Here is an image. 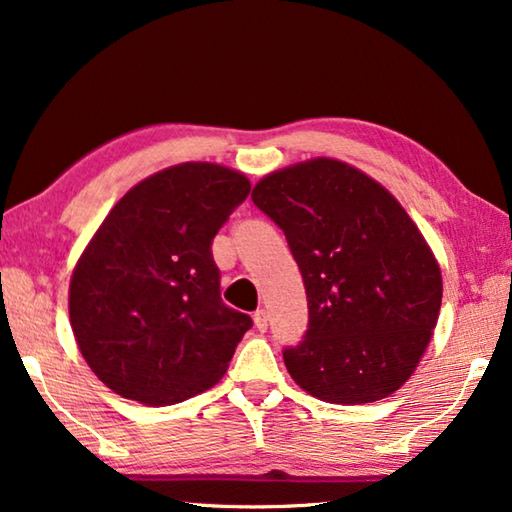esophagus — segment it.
<instances>
[{"instance_id": "esophagus-1", "label": "esophagus", "mask_w": 512, "mask_h": 512, "mask_svg": "<svg viewBox=\"0 0 512 512\" xmlns=\"http://www.w3.org/2000/svg\"><path fill=\"white\" fill-rule=\"evenodd\" d=\"M253 320H255V327L259 329V332H266L268 327V316H266V309H257L253 314Z\"/></svg>"}]
</instances>
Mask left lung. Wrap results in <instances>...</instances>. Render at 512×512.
<instances>
[{
	"mask_svg": "<svg viewBox=\"0 0 512 512\" xmlns=\"http://www.w3.org/2000/svg\"><path fill=\"white\" fill-rule=\"evenodd\" d=\"M253 203L284 232L305 282L307 332L282 350L293 381L332 404L397 391L427 350L443 300L436 257L404 207L329 158L259 180Z\"/></svg>",
	"mask_w": 512,
	"mask_h": 512,
	"instance_id": "1",
	"label": "left lung"
}]
</instances>
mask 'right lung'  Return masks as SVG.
<instances>
[{"label":"right lung","instance_id":"obj_1","mask_svg":"<svg viewBox=\"0 0 512 512\" xmlns=\"http://www.w3.org/2000/svg\"><path fill=\"white\" fill-rule=\"evenodd\" d=\"M244 173L185 162L112 207L69 284V320L103 384L169 406L223 377L253 318L221 300L212 241L246 201Z\"/></svg>","mask_w":512,"mask_h":512}]
</instances>
